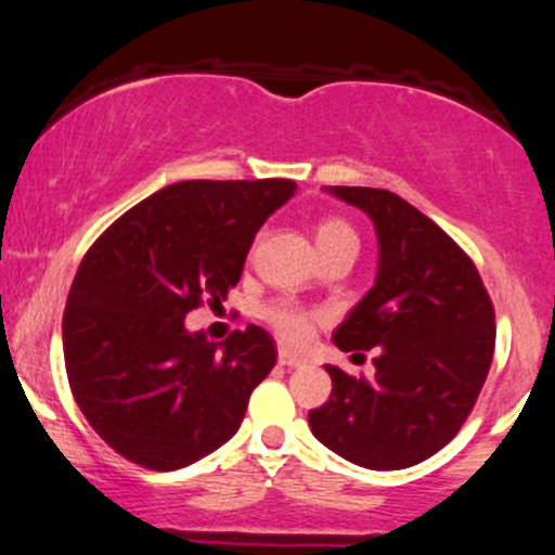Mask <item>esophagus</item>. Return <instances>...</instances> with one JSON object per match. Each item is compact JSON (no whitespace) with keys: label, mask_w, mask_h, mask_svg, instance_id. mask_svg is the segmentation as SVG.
I'll return each mask as SVG.
<instances>
[{"label":"esophagus","mask_w":555,"mask_h":555,"mask_svg":"<svg viewBox=\"0 0 555 555\" xmlns=\"http://www.w3.org/2000/svg\"><path fill=\"white\" fill-rule=\"evenodd\" d=\"M279 365L299 367V365H305V358H299V354L289 352V349H279Z\"/></svg>","instance_id":"1"}]
</instances>
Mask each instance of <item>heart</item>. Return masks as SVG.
<instances>
[{"mask_svg":"<svg viewBox=\"0 0 555 555\" xmlns=\"http://www.w3.org/2000/svg\"><path fill=\"white\" fill-rule=\"evenodd\" d=\"M315 245L321 250V256H331L336 250L358 253L360 240L354 227L347 219H341V216H321L315 221ZM263 315L271 323V328L289 344L308 341L318 321L315 310L302 308V305L292 302V299H279V302L269 305Z\"/></svg>","mask_w":555,"mask_h":555,"instance_id":"heart-1","label":"heart"}]
</instances>
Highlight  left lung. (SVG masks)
Instances as JSON below:
<instances>
[{"mask_svg":"<svg viewBox=\"0 0 555 555\" xmlns=\"http://www.w3.org/2000/svg\"><path fill=\"white\" fill-rule=\"evenodd\" d=\"M331 193L378 232L375 286L334 334L344 352L375 347V378L328 365L331 397L310 410V430L360 467L404 469L441 451L473 412L493 360V302L473 258L404 197Z\"/></svg>","mask_w":555,"mask_h":555,"instance_id":"8db88e82","label":"left lung"}]
</instances>
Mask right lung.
<instances>
[{
    "label": "right lung",
    "instance_id": "obj_1",
    "mask_svg": "<svg viewBox=\"0 0 555 555\" xmlns=\"http://www.w3.org/2000/svg\"><path fill=\"white\" fill-rule=\"evenodd\" d=\"M292 180H184L158 190L88 247L69 289L62 344L73 397L91 428L156 473L227 443L271 367L260 326L224 347L184 331V315L221 305L263 221Z\"/></svg>",
    "mask_w": 555,
    "mask_h": 555
}]
</instances>
